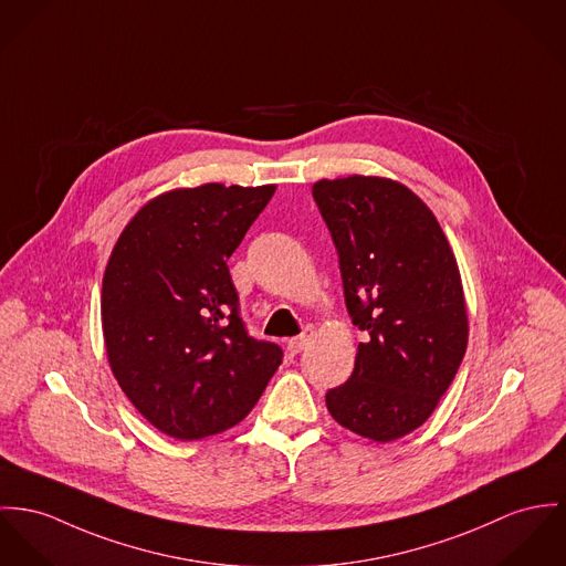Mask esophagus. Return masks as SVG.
Returning <instances> with one entry per match:
<instances>
[{"label": "esophagus", "instance_id": "obj_1", "mask_svg": "<svg viewBox=\"0 0 566 566\" xmlns=\"http://www.w3.org/2000/svg\"><path fill=\"white\" fill-rule=\"evenodd\" d=\"M310 336H312L310 332H304L302 336H297V338H291V340H289V350H291L293 355L302 353V350L305 348V345H307V340H310Z\"/></svg>", "mask_w": 566, "mask_h": 566}]
</instances>
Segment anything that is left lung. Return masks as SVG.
<instances>
[{
	"instance_id": "left-lung-1",
	"label": "left lung",
	"mask_w": 566,
	"mask_h": 566,
	"mask_svg": "<svg viewBox=\"0 0 566 566\" xmlns=\"http://www.w3.org/2000/svg\"><path fill=\"white\" fill-rule=\"evenodd\" d=\"M314 202L340 261L348 316L366 334L347 384L325 394L357 436L394 441L427 422L468 348V307L431 209L379 176L318 180Z\"/></svg>"
}]
</instances>
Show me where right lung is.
I'll return each mask as SVG.
<instances>
[{
    "label": "right lung",
    "mask_w": 566,
    "mask_h": 566,
    "mask_svg": "<svg viewBox=\"0 0 566 566\" xmlns=\"http://www.w3.org/2000/svg\"><path fill=\"white\" fill-rule=\"evenodd\" d=\"M275 185L175 189L144 205L103 275V336L118 386L161 433L218 436L259 402L282 348L248 334L228 259Z\"/></svg>",
    "instance_id": "right-lung-1"
}]
</instances>
